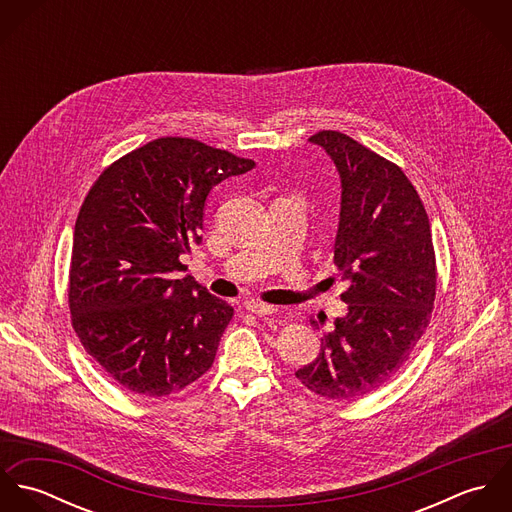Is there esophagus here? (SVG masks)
I'll return each instance as SVG.
<instances>
[{"label": "esophagus", "instance_id": "1", "mask_svg": "<svg viewBox=\"0 0 512 512\" xmlns=\"http://www.w3.org/2000/svg\"><path fill=\"white\" fill-rule=\"evenodd\" d=\"M246 309L254 315H274L278 311L276 305H268V303H260V301H246Z\"/></svg>", "mask_w": 512, "mask_h": 512}]
</instances>
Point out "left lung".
<instances>
[{
    "mask_svg": "<svg viewBox=\"0 0 512 512\" xmlns=\"http://www.w3.org/2000/svg\"><path fill=\"white\" fill-rule=\"evenodd\" d=\"M309 140L341 175L333 264L349 280V313L323 331L321 353L295 376L339 402L374 392L406 365L432 319L438 266L424 203L396 163L335 130Z\"/></svg>",
    "mask_w": 512,
    "mask_h": 512,
    "instance_id": "left-lung-1",
    "label": "left lung"
}]
</instances>
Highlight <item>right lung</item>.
I'll return each mask as SVG.
<instances>
[{
    "mask_svg": "<svg viewBox=\"0 0 512 512\" xmlns=\"http://www.w3.org/2000/svg\"><path fill=\"white\" fill-rule=\"evenodd\" d=\"M256 163L193 138H157L110 163L74 224L69 307L86 353L122 388L183 390L215 361L234 309L191 276L207 195Z\"/></svg>",
    "mask_w": 512,
    "mask_h": 512,
    "instance_id": "obj_1",
    "label": "right lung"
}]
</instances>
